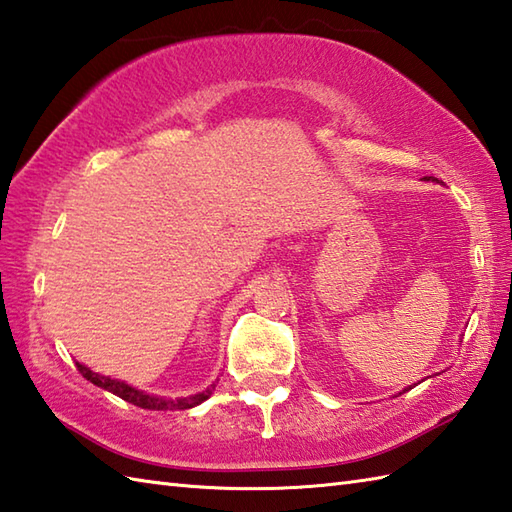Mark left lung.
Wrapping results in <instances>:
<instances>
[{
  "label": "left lung",
  "instance_id": "8db88e82",
  "mask_svg": "<svg viewBox=\"0 0 512 512\" xmlns=\"http://www.w3.org/2000/svg\"><path fill=\"white\" fill-rule=\"evenodd\" d=\"M409 389H411V387H409ZM402 391H407V389H402Z\"/></svg>",
  "mask_w": 512,
  "mask_h": 512
}]
</instances>
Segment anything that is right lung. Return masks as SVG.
I'll use <instances>...</instances> for the list:
<instances>
[{
	"mask_svg": "<svg viewBox=\"0 0 512 512\" xmlns=\"http://www.w3.org/2000/svg\"><path fill=\"white\" fill-rule=\"evenodd\" d=\"M76 369H79L83 378H88L90 383H94L96 387H103L107 391H112V394H116L118 398H123L127 402H132V405L136 407H143V409H151V411H173V409H191L195 405H200V402H204L206 398H209L213 394L215 385H211L206 391H202V394H195V396H187V398H160V396H151V394H145V391H140L132 385L123 383V380H114L110 376H101L92 372L90 367H85L81 363H76Z\"/></svg>",
	"mask_w": 512,
	"mask_h": 512,
	"instance_id": "1",
	"label": "right lung"
}]
</instances>
